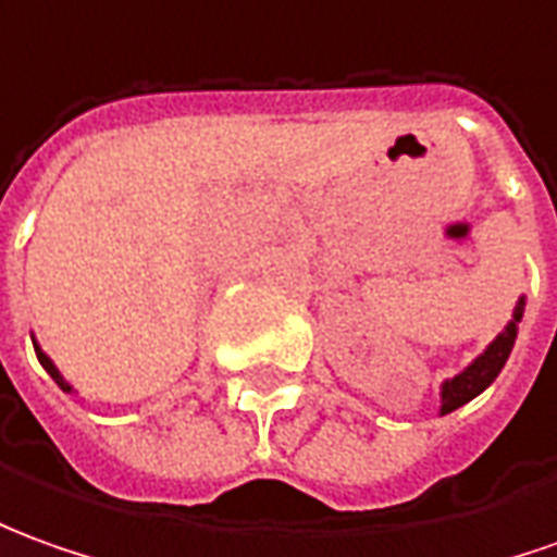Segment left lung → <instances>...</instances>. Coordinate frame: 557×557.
Returning a JSON list of instances; mask_svg holds the SVG:
<instances>
[{"label": "left lung", "mask_w": 557, "mask_h": 557, "mask_svg": "<svg viewBox=\"0 0 557 557\" xmlns=\"http://www.w3.org/2000/svg\"><path fill=\"white\" fill-rule=\"evenodd\" d=\"M521 317H524V295L516 301L512 320L503 326L500 335L487 344L485 350L472 359L463 372H457L454 377H445V381H442V387H438V414H451V411H457L460 406H467V403H472L479 393H485V389L497 381V374L503 372L506 359H509L512 347H516Z\"/></svg>", "instance_id": "1"}]
</instances>
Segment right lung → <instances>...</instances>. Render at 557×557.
Segmentation results:
<instances>
[{
  "label": "right lung",
  "instance_id": "1",
  "mask_svg": "<svg viewBox=\"0 0 557 557\" xmlns=\"http://www.w3.org/2000/svg\"><path fill=\"white\" fill-rule=\"evenodd\" d=\"M33 347H36V357H39L41 369H45V372L54 377L57 387L63 389V393H72V384H70V381H66V377H63V374H60V369H57V366H54V359H51V357H48V354H45V350H41L36 338H33Z\"/></svg>",
  "mask_w": 557,
  "mask_h": 557
}]
</instances>
